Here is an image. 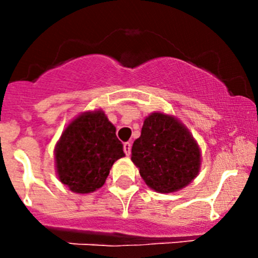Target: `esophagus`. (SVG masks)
Returning <instances> with one entry per match:
<instances>
[{
	"instance_id": "1",
	"label": "esophagus",
	"mask_w": 258,
	"mask_h": 258,
	"mask_svg": "<svg viewBox=\"0 0 258 258\" xmlns=\"http://www.w3.org/2000/svg\"><path fill=\"white\" fill-rule=\"evenodd\" d=\"M131 147H132L131 142H124L123 144V151L127 156H130V153H131Z\"/></svg>"
}]
</instances>
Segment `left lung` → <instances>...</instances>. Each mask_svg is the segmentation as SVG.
Masks as SVG:
<instances>
[{
  "mask_svg": "<svg viewBox=\"0 0 258 258\" xmlns=\"http://www.w3.org/2000/svg\"><path fill=\"white\" fill-rule=\"evenodd\" d=\"M131 160L148 187L161 194L183 188L199 173L201 152L194 137L175 117H147L132 146Z\"/></svg>",
  "mask_w": 258,
  "mask_h": 258,
  "instance_id": "left-lung-1",
  "label": "left lung"
}]
</instances>
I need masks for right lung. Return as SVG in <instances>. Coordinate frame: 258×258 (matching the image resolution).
Wrapping results in <instances>:
<instances>
[{
    "instance_id": "obj_1",
    "label": "right lung",
    "mask_w": 258,
    "mask_h": 258,
    "mask_svg": "<svg viewBox=\"0 0 258 258\" xmlns=\"http://www.w3.org/2000/svg\"><path fill=\"white\" fill-rule=\"evenodd\" d=\"M123 156V145L105 113L86 112L69 124L56 146L57 173L71 191L90 194L103 186Z\"/></svg>"
}]
</instances>
